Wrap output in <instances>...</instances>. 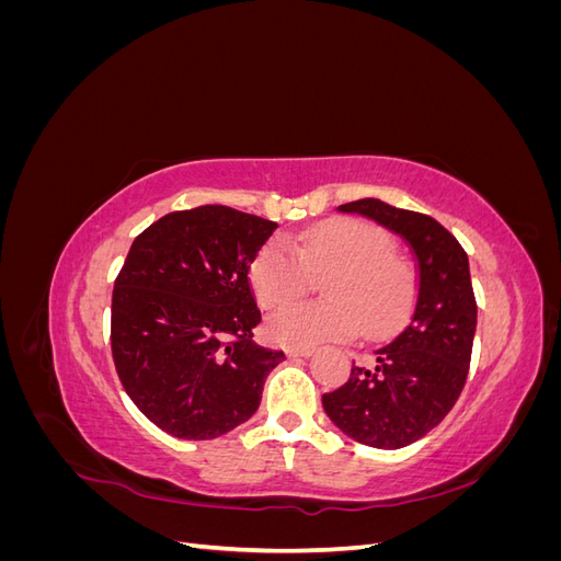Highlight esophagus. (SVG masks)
<instances>
[{
	"instance_id": "34e87169",
	"label": "esophagus",
	"mask_w": 561,
	"mask_h": 561,
	"mask_svg": "<svg viewBox=\"0 0 561 561\" xmlns=\"http://www.w3.org/2000/svg\"><path fill=\"white\" fill-rule=\"evenodd\" d=\"M287 358H309L313 348H287Z\"/></svg>"
}]
</instances>
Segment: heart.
<instances>
[{"instance_id":"heart-1","label":"heart","mask_w":561,"mask_h":561,"mask_svg":"<svg viewBox=\"0 0 561 561\" xmlns=\"http://www.w3.org/2000/svg\"><path fill=\"white\" fill-rule=\"evenodd\" d=\"M325 301H304L271 313L266 336L274 344L307 348L339 342L360 330L379 334L407 313L414 293L412 268L390 252L388 236L358 219H332L309 231L271 241L250 266V285L262 309L299 297L307 274L318 276Z\"/></svg>"}]
</instances>
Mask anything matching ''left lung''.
<instances>
[{
    "instance_id": "8db88e82",
    "label": "left lung",
    "mask_w": 561,
    "mask_h": 561,
    "mask_svg": "<svg viewBox=\"0 0 561 561\" xmlns=\"http://www.w3.org/2000/svg\"><path fill=\"white\" fill-rule=\"evenodd\" d=\"M402 236L416 257V299L410 320L348 381L322 396L325 414L351 439L400 449L433 431L458 400L478 328L468 254L437 219L360 198L339 206Z\"/></svg>"
}]
</instances>
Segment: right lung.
Instances as JSON below:
<instances>
[{
    "label": "right lung",
    "instance_id": "1",
    "mask_svg": "<svg viewBox=\"0 0 561 561\" xmlns=\"http://www.w3.org/2000/svg\"><path fill=\"white\" fill-rule=\"evenodd\" d=\"M227 206L168 213L133 241L112 295V355L126 393L165 433L213 439L257 412L285 360L252 339L250 266L276 231Z\"/></svg>",
    "mask_w": 561,
    "mask_h": 561
}]
</instances>
